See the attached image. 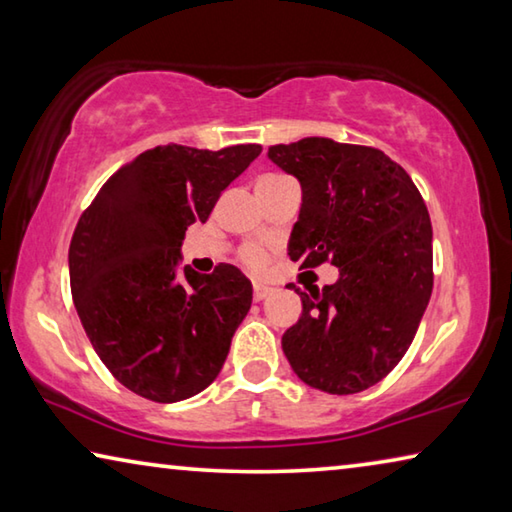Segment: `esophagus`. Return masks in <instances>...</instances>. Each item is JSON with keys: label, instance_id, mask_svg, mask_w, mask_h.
I'll return each instance as SVG.
<instances>
[{"label": "esophagus", "instance_id": "esophagus-1", "mask_svg": "<svg viewBox=\"0 0 512 512\" xmlns=\"http://www.w3.org/2000/svg\"><path fill=\"white\" fill-rule=\"evenodd\" d=\"M271 287H266V284H253V298L257 300V302H262L264 298H268L271 296Z\"/></svg>", "mask_w": 512, "mask_h": 512}]
</instances>
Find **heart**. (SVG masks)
<instances>
[{
	"mask_svg": "<svg viewBox=\"0 0 512 512\" xmlns=\"http://www.w3.org/2000/svg\"><path fill=\"white\" fill-rule=\"evenodd\" d=\"M275 178H282V176H264L262 180H275ZM239 259H241V264L250 268V271H262L268 262V255L262 246L248 244L239 250Z\"/></svg>",
	"mask_w": 512,
	"mask_h": 512,
	"instance_id": "b5f03b06",
	"label": "heart"
}]
</instances>
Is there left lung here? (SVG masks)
Returning <instances> with one entry per match:
<instances>
[{"label": "left lung", "mask_w": 512, "mask_h": 512, "mask_svg": "<svg viewBox=\"0 0 512 512\" xmlns=\"http://www.w3.org/2000/svg\"><path fill=\"white\" fill-rule=\"evenodd\" d=\"M300 180L289 239L300 268L339 266L323 291L296 293L302 316L282 336L296 375L352 395L384 379L409 350L433 289L431 221L409 173L384 151L305 137L268 149Z\"/></svg>", "instance_id": "obj_1"}]
</instances>
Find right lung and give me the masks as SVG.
Returning a JSON list of instances; mask_svg holds the SVG:
<instances>
[{
    "label": "right lung",
    "mask_w": 512,
    "mask_h": 512,
    "mask_svg": "<svg viewBox=\"0 0 512 512\" xmlns=\"http://www.w3.org/2000/svg\"><path fill=\"white\" fill-rule=\"evenodd\" d=\"M259 153V144L155 146L112 173L76 223L74 307L94 352L128 391L171 404L221 372L253 284L232 264L210 275L180 271V244Z\"/></svg>",
    "instance_id": "obj_1"
}]
</instances>
